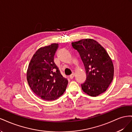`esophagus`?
I'll return each instance as SVG.
<instances>
[{"instance_id": "obj_1", "label": "esophagus", "mask_w": 132, "mask_h": 132, "mask_svg": "<svg viewBox=\"0 0 132 132\" xmlns=\"http://www.w3.org/2000/svg\"><path fill=\"white\" fill-rule=\"evenodd\" d=\"M74 76H75V73H73L72 74H71L70 75L69 78H70V79H72L74 77Z\"/></svg>"}]
</instances>
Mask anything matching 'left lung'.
<instances>
[{"mask_svg":"<svg viewBox=\"0 0 132 132\" xmlns=\"http://www.w3.org/2000/svg\"><path fill=\"white\" fill-rule=\"evenodd\" d=\"M78 51L86 73L81 89L91 96H97L107 89L112 81L114 67L112 60L101 45L93 39H82L71 43Z\"/></svg>","mask_w":132,"mask_h":132,"instance_id":"8db88e82","label":"left lung"}]
</instances>
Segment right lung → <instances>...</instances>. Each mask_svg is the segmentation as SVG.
<instances>
[{
	"label": "right lung",
	"mask_w": 132,
	"mask_h": 132,
	"mask_svg": "<svg viewBox=\"0 0 132 132\" xmlns=\"http://www.w3.org/2000/svg\"><path fill=\"white\" fill-rule=\"evenodd\" d=\"M58 46V43H53L39 48L32 58L27 71V82L31 90L48 101L61 96L68 83L54 62Z\"/></svg>",
	"instance_id": "obj_1"
}]
</instances>
